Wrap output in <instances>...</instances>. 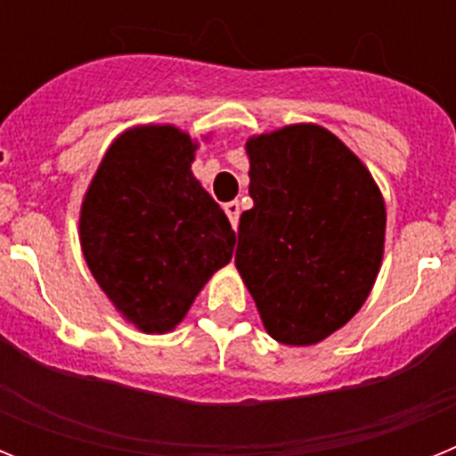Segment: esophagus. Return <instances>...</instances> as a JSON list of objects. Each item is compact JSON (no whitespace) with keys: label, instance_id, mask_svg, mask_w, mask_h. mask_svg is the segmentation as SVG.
Returning a JSON list of instances; mask_svg holds the SVG:
<instances>
[{"label":"esophagus","instance_id":"34e87169","mask_svg":"<svg viewBox=\"0 0 456 456\" xmlns=\"http://www.w3.org/2000/svg\"><path fill=\"white\" fill-rule=\"evenodd\" d=\"M225 215H228V219H231L232 228H237V224H240V203L237 200H231V203L224 205Z\"/></svg>","mask_w":456,"mask_h":456}]
</instances>
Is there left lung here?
Listing matches in <instances>:
<instances>
[{
  "label": "left lung",
  "instance_id": "1",
  "mask_svg": "<svg viewBox=\"0 0 456 456\" xmlns=\"http://www.w3.org/2000/svg\"><path fill=\"white\" fill-rule=\"evenodd\" d=\"M253 208L235 265L283 345H315L368 299L384 256L386 208L368 168L320 125L247 141Z\"/></svg>",
  "mask_w": 456,
  "mask_h": 456
}]
</instances>
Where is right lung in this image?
<instances>
[{"instance_id": "add662e5", "label": "right lung", "mask_w": 456, "mask_h": 456, "mask_svg": "<svg viewBox=\"0 0 456 456\" xmlns=\"http://www.w3.org/2000/svg\"><path fill=\"white\" fill-rule=\"evenodd\" d=\"M193 148L171 125L125 132L104 155L82 205L88 269L146 333L171 331L235 248L231 221L191 175Z\"/></svg>"}]
</instances>
